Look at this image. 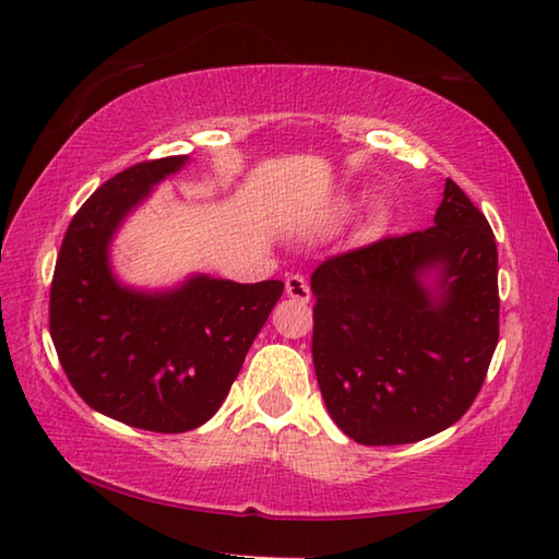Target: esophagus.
Instances as JSON below:
<instances>
[{
    "label": "esophagus",
    "instance_id": "esophagus-1",
    "mask_svg": "<svg viewBox=\"0 0 559 559\" xmlns=\"http://www.w3.org/2000/svg\"><path fill=\"white\" fill-rule=\"evenodd\" d=\"M286 295L295 302H310V283H307V278L300 276V273H295V276L286 278Z\"/></svg>",
    "mask_w": 559,
    "mask_h": 559
}]
</instances>
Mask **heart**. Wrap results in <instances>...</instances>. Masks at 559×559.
I'll list each match as a JSON object with an SVG mask.
<instances>
[{
    "label": "heart",
    "mask_w": 559,
    "mask_h": 559,
    "mask_svg": "<svg viewBox=\"0 0 559 559\" xmlns=\"http://www.w3.org/2000/svg\"><path fill=\"white\" fill-rule=\"evenodd\" d=\"M384 221V216H379V213H377V216L372 218V225H379V223H382Z\"/></svg>",
    "instance_id": "b5f03b06"
}]
</instances>
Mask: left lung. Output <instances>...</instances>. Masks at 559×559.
Instances as JSON below:
<instances>
[{"label": "left lung", "mask_w": 559, "mask_h": 559, "mask_svg": "<svg viewBox=\"0 0 559 559\" xmlns=\"http://www.w3.org/2000/svg\"><path fill=\"white\" fill-rule=\"evenodd\" d=\"M312 293L317 382L355 442H420L476 401L500 338L497 245L454 180L435 225L329 257Z\"/></svg>", "instance_id": "1"}]
</instances>
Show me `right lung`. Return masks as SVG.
Segmentation results:
<instances>
[{
	"mask_svg": "<svg viewBox=\"0 0 559 559\" xmlns=\"http://www.w3.org/2000/svg\"><path fill=\"white\" fill-rule=\"evenodd\" d=\"M185 163L144 160L100 185L69 223L50 288V336L76 394L108 418L168 435L213 418L283 293L281 281L192 276L146 293L115 278L117 228Z\"/></svg>",
	"mask_w": 559,
	"mask_h": 559,
	"instance_id": "1",
	"label": "right lung"
}]
</instances>
